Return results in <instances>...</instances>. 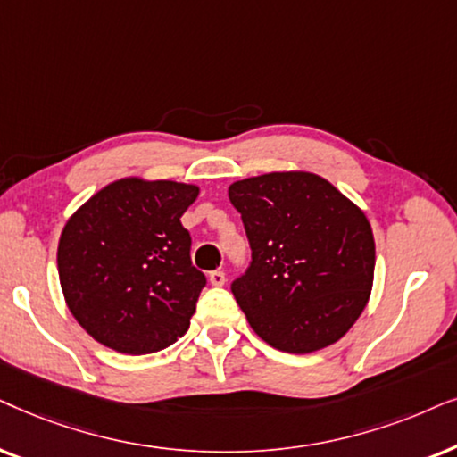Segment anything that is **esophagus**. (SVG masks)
Returning a JSON list of instances; mask_svg holds the SVG:
<instances>
[{
    "label": "esophagus",
    "instance_id": "34e87169",
    "mask_svg": "<svg viewBox=\"0 0 457 457\" xmlns=\"http://www.w3.org/2000/svg\"><path fill=\"white\" fill-rule=\"evenodd\" d=\"M209 282H211L212 286H223V284H225V273H223L221 270L211 271V273H209Z\"/></svg>",
    "mask_w": 457,
    "mask_h": 457
}]
</instances>
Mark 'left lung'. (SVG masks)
<instances>
[{
  "label": "left lung",
  "instance_id": "1",
  "mask_svg": "<svg viewBox=\"0 0 457 457\" xmlns=\"http://www.w3.org/2000/svg\"><path fill=\"white\" fill-rule=\"evenodd\" d=\"M251 245L232 292L248 324L286 353L337 343L355 324L374 279L363 212L313 173H267L229 186Z\"/></svg>",
  "mask_w": 457,
  "mask_h": 457
}]
</instances>
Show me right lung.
<instances>
[{"instance_id":"right-lung-1","label":"right lung","mask_w":457,"mask_h":457,"mask_svg":"<svg viewBox=\"0 0 457 457\" xmlns=\"http://www.w3.org/2000/svg\"><path fill=\"white\" fill-rule=\"evenodd\" d=\"M198 196L178 181L119 179L64 225L58 273L66 305L97 343L145 355L190 328L206 278L181 215Z\"/></svg>"}]
</instances>
